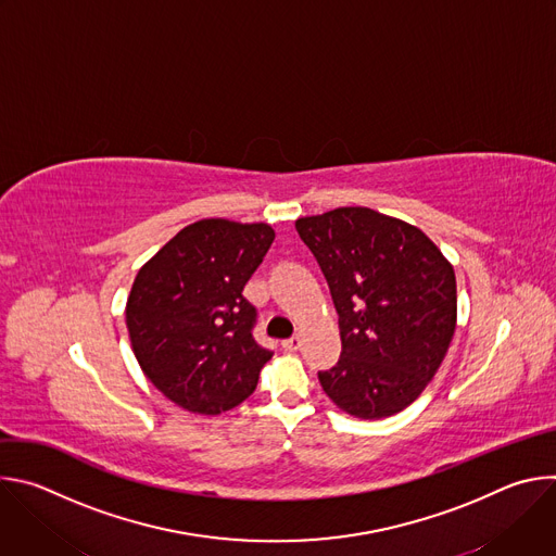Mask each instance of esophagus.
Here are the masks:
<instances>
[{"label":"esophagus","instance_id":"esophagus-1","mask_svg":"<svg viewBox=\"0 0 556 556\" xmlns=\"http://www.w3.org/2000/svg\"><path fill=\"white\" fill-rule=\"evenodd\" d=\"M281 345H283L286 352H296V350L301 348V339H299V337H290V339H286Z\"/></svg>","mask_w":556,"mask_h":556}]
</instances>
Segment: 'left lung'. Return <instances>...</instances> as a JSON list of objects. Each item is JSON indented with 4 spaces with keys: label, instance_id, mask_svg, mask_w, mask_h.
<instances>
[{
    "label": "left lung",
    "instance_id": "left-lung-1",
    "mask_svg": "<svg viewBox=\"0 0 556 556\" xmlns=\"http://www.w3.org/2000/svg\"><path fill=\"white\" fill-rule=\"evenodd\" d=\"M339 314L341 358L319 371L330 401L361 420L409 407L442 365L457 319L455 273L429 237L365 206L296 219Z\"/></svg>",
    "mask_w": 556,
    "mask_h": 556
}]
</instances>
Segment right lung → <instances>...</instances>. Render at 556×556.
Instances as JSON below:
<instances>
[{
    "mask_svg": "<svg viewBox=\"0 0 556 556\" xmlns=\"http://www.w3.org/2000/svg\"><path fill=\"white\" fill-rule=\"evenodd\" d=\"M275 230L222 217L185 226L136 275L127 330L144 376L178 407L215 416L255 391L273 352L242 294Z\"/></svg>",
    "mask_w": 556,
    "mask_h": 556,
    "instance_id": "add662e5",
    "label": "right lung"
}]
</instances>
